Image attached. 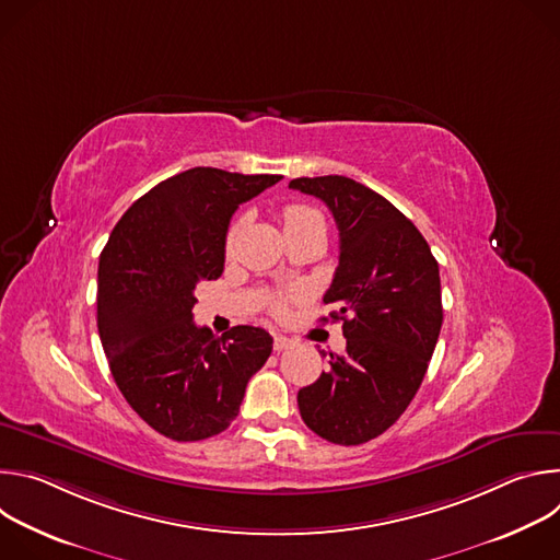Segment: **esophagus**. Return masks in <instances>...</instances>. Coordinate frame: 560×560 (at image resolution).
<instances>
[{
	"label": "esophagus",
	"instance_id": "34e87169",
	"mask_svg": "<svg viewBox=\"0 0 560 560\" xmlns=\"http://www.w3.org/2000/svg\"><path fill=\"white\" fill-rule=\"evenodd\" d=\"M294 341L290 339V337H285V335H275V352H283V350H288L290 346H292Z\"/></svg>",
	"mask_w": 560,
	"mask_h": 560
}]
</instances>
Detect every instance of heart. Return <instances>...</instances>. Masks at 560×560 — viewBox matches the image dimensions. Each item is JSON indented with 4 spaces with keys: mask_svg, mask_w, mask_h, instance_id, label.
Masks as SVG:
<instances>
[{
    "mask_svg": "<svg viewBox=\"0 0 560 560\" xmlns=\"http://www.w3.org/2000/svg\"><path fill=\"white\" fill-rule=\"evenodd\" d=\"M307 223H316V225H324L326 228L324 217L318 214L316 210L307 208V206H288V208H283V228L307 225ZM234 236H236V225H230L228 236H225V248H232ZM275 312H283V301L275 303Z\"/></svg>",
    "mask_w": 560,
    "mask_h": 560,
    "instance_id": "obj_1",
    "label": "heart"
}]
</instances>
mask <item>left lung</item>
I'll list each match as a JSON object with an SVG mask.
<instances>
[{"instance_id":"left-lung-1","label":"left lung","mask_w":560,"mask_h":560,"mask_svg":"<svg viewBox=\"0 0 560 560\" xmlns=\"http://www.w3.org/2000/svg\"><path fill=\"white\" fill-rule=\"evenodd\" d=\"M288 188L322 199L337 221L341 253L324 303L337 305L330 316L348 341L299 389V412L322 439L361 445L396 423L428 372L443 324L439 264L417 225L368 186L328 175Z\"/></svg>"}]
</instances>
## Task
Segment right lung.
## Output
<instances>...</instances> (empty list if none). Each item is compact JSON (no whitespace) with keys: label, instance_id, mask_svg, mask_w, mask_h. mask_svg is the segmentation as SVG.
Masks as SVG:
<instances>
[{"label":"right lung","instance_id":"1","mask_svg":"<svg viewBox=\"0 0 560 560\" xmlns=\"http://www.w3.org/2000/svg\"><path fill=\"white\" fill-rule=\"evenodd\" d=\"M281 175L190 168L139 197L100 257L97 328L117 387L159 434L201 441L223 432L272 337L236 326L223 337L192 322L195 288L219 279L238 203Z\"/></svg>","mask_w":560,"mask_h":560}]
</instances>
